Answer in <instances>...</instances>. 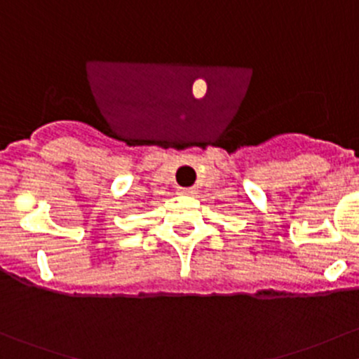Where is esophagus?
<instances>
[{
  "mask_svg": "<svg viewBox=\"0 0 359 359\" xmlns=\"http://www.w3.org/2000/svg\"><path fill=\"white\" fill-rule=\"evenodd\" d=\"M179 194H187L189 196V194H194V189H191V187H180Z\"/></svg>",
  "mask_w": 359,
  "mask_h": 359,
  "instance_id": "34e87169",
  "label": "esophagus"
}]
</instances>
